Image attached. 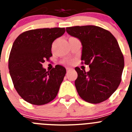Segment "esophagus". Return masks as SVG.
<instances>
[{
    "label": "esophagus",
    "instance_id": "1",
    "mask_svg": "<svg viewBox=\"0 0 132 132\" xmlns=\"http://www.w3.org/2000/svg\"><path fill=\"white\" fill-rule=\"evenodd\" d=\"M72 69L71 68H67V72L68 73V72H70L71 71H72Z\"/></svg>",
    "mask_w": 132,
    "mask_h": 132
}]
</instances>
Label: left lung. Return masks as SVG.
Masks as SVG:
<instances>
[{"label":"left lung","instance_id":"8db88e82","mask_svg":"<svg viewBox=\"0 0 132 132\" xmlns=\"http://www.w3.org/2000/svg\"><path fill=\"white\" fill-rule=\"evenodd\" d=\"M66 31L82 44L81 61L89 65L88 72L75 69L77 93L84 101L98 104L116 91L124 67L123 56L118 43L109 31L96 26L69 27Z\"/></svg>","mask_w":132,"mask_h":132}]
</instances>
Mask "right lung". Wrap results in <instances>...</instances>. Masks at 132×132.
<instances>
[{"mask_svg": "<svg viewBox=\"0 0 132 132\" xmlns=\"http://www.w3.org/2000/svg\"><path fill=\"white\" fill-rule=\"evenodd\" d=\"M65 31L64 28L36 29L15 39L9 56V73L15 89L26 102L43 105L57 96L66 69L57 65L46 71L42 63L52 56V43Z\"/></svg>", "mask_w": 132, "mask_h": 132, "instance_id": "add662e5", "label": "right lung"}]
</instances>
